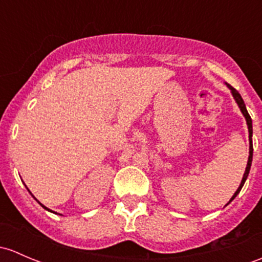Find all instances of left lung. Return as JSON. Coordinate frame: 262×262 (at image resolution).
<instances>
[{"label":"left lung","instance_id":"obj_1","mask_svg":"<svg viewBox=\"0 0 262 262\" xmlns=\"http://www.w3.org/2000/svg\"><path fill=\"white\" fill-rule=\"evenodd\" d=\"M226 86H227L228 89L231 90V94H232L233 99H235V101H236V104H237L238 108H240L242 115H244V117H245V120H246V124H247V129H249V142H250L249 143V144H250V147H249V159H247L246 169H245L244 177H242L241 183H240V186H238L237 191H236L235 193H233V196L231 197L230 201H228L227 205H230V203L232 202L233 200H235V197L237 196L238 193H240L241 188H242V187H244V184H245V182H246L247 177H249L250 168H251V163H252V152H254V148H252V120H251V117H250V115H249V113H247L246 105H245V103H244V99H242V96L240 95V93H238L237 90L235 89V88L231 86L230 84H227V82H226ZM227 205H226V206H227Z\"/></svg>","mask_w":262,"mask_h":262}]
</instances>
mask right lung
<instances>
[{"mask_svg":"<svg viewBox=\"0 0 262 262\" xmlns=\"http://www.w3.org/2000/svg\"><path fill=\"white\" fill-rule=\"evenodd\" d=\"M27 191H29V188H27ZM29 192H30V191H29ZM30 193H31V192H30ZM31 196H32V197H34V194H32V193H31ZM34 198H35V197H34ZM35 200H36V198H35ZM36 201H37V200H36ZM37 202H38V201H37ZM38 203H40V205H41V206H42V207H43V208H45V210H46V211H50V212H54V211L49 210V208H48V207H45V206H43V205H42V203H41V202H38ZM54 213H56V212H54Z\"/></svg>","mask_w":262,"mask_h":262,"instance_id":"add662e5","label":"right lung"}]
</instances>
